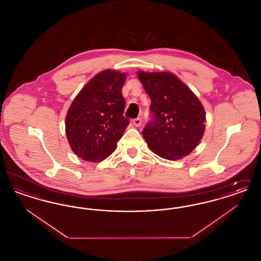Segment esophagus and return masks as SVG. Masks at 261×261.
Segmentation results:
<instances>
[{"mask_svg": "<svg viewBox=\"0 0 261 261\" xmlns=\"http://www.w3.org/2000/svg\"><path fill=\"white\" fill-rule=\"evenodd\" d=\"M133 124L135 125L136 127H140L141 124H142V120H141V118H135L134 120H133Z\"/></svg>", "mask_w": 261, "mask_h": 261, "instance_id": "esophagus-1", "label": "esophagus"}]
</instances>
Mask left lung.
Returning <instances> with one entry per match:
<instances>
[{
	"mask_svg": "<svg viewBox=\"0 0 261 261\" xmlns=\"http://www.w3.org/2000/svg\"><path fill=\"white\" fill-rule=\"evenodd\" d=\"M151 100L153 119L142 132L150 150L168 161L180 160L199 145L205 111L198 97L171 72L139 71Z\"/></svg>",
	"mask_w": 261,
	"mask_h": 261,
	"instance_id": "1",
	"label": "left lung"
}]
</instances>
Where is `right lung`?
Masks as SVG:
<instances>
[{"label":"right lung","instance_id":"1","mask_svg":"<svg viewBox=\"0 0 261 261\" xmlns=\"http://www.w3.org/2000/svg\"><path fill=\"white\" fill-rule=\"evenodd\" d=\"M126 74L106 69L94 76L75 97L65 117V133L75 154L99 162L117 148L129 119L123 112Z\"/></svg>","mask_w":261,"mask_h":261}]
</instances>
